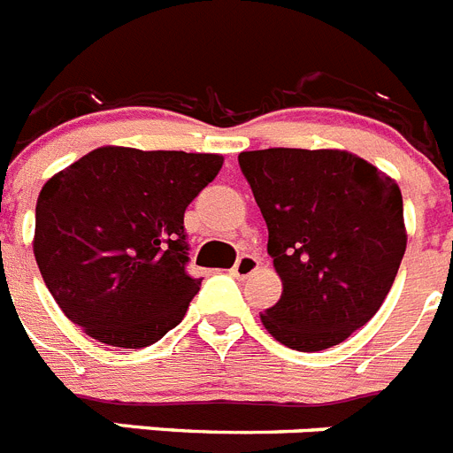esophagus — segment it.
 Listing matches in <instances>:
<instances>
[{"instance_id": "1", "label": "esophagus", "mask_w": 453, "mask_h": 453, "mask_svg": "<svg viewBox=\"0 0 453 453\" xmlns=\"http://www.w3.org/2000/svg\"><path fill=\"white\" fill-rule=\"evenodd\" d=\"M259 266V259L255 255H242L237 259V265L232 266V275H237V278H249L255 269Z\"/></svg>"}]
</instances>
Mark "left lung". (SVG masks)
I'll use <instances>...</instances> for the list:
<instances>
[{
	"label": "left lung",
	"mask_w": 453,
	"mask_h": 453,
	"mask_svg": "<svg viewBox=\"0 0 453 453\" xmlns=\"http://www.w3.org/2000/svg\"><path fill=\"white\" fill-rule=\"evenodd\" d=\"M239 168L282 280L262 324L296 351L340 344L379 312L406 253L399 187L344 150L242 152Z\"/></svg>",
	"instance_id": "8db88e82"
}]
</instances>
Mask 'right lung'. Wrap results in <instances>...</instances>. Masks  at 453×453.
I'll return each instance as SVG.
<instances>
[{
    "label": "right lung",
    "instance_id": "add662e5",
    "mask_svg": "<svg viewBox=\"0 0 453 453\" xmlns=\"http://www.w3.org/2000/svg\"><path fill=\"white\" fill-rule=\"evenodd\" d=\"M221 166V155L107 145L47 180L34 255L63 314L120 349L175 328L200 289L184 211Z\"/></svg>",
    "mask_w": 453,
    "mask_h": 453
}]
</instances>
